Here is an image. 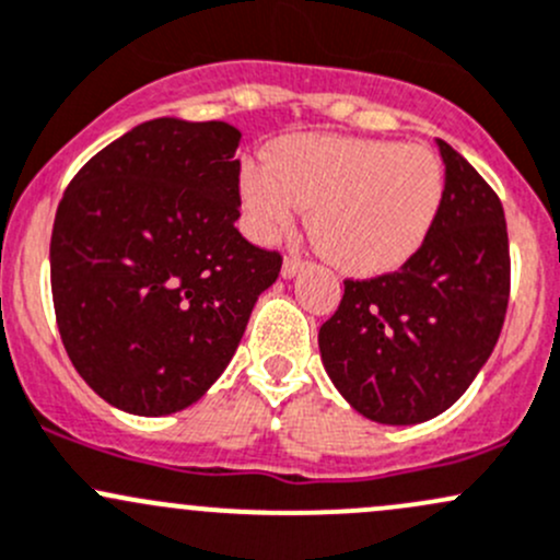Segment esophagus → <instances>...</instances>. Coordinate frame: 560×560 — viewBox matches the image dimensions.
<instances>
[{
    "instance_id": "34e87169",
    "label": "esophagus",
    "mask_w": 560,
    "mask_h": 560,
    "mask_svg": "<svg viewBox=\"0 0 560 560\" xmlns=\"http://www.w3.org/2000/svg\"><path fill=\"white\" fill-rule=\"evenodd\" d=\"M300 268H303V260H300L298 255H287L284 262H281V276H284V279H292Z\"/></svg>"
}]
</instances>
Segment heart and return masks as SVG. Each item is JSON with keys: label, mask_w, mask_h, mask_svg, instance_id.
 Instances as JSON below:
<instances>
[{"label": "heart", "mask_w": 560, "mask_h": 560, "mask_svg": "<svg viewBox=\"0 0 560 560\" xmlns=\"http://www.w3.org/2000/svg\"><path fill=\"white\" fill-rule=\"evenodd\" d=\"M445 198V166L423 144L300 133L270 161L241 168V206L257 238H270L311 209V233L351 276L405 265L432 231Z\"/></svg>", "instance_id": "b5f03b06"}]
</instances>
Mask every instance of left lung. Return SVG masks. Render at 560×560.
<instances>
[{
    "label": "left lung",
    "mask_w": 560,
    "mask_h": 560,
    "mask_svg": "<svg viewBox=\"0 0 560 560\" xmlns=\"http://www.w3.org/2000/svg\"><path fill=\"white\" fill-rule=\"evenodd\" d=\"M445 198L421 249L392 273L346 279L319 329L329 378L364 419L448 410L491 357L510 303V238L493 187L440 139Z\"/></svg>",
    "instance_id": "8db88e82"
}]
</instances>
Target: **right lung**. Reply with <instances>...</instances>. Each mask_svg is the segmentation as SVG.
<instances>
[{
  "label": "right lung",
  "instance_id": "obj_1",
  "mask_svg": "<svg viewBox=\"0 0 560 560\" xmlns=\"http://www.w3.org/2000/svg\"><path fill=\"white\" fill-rule=\"evenodd\" d=\"M241 133L158 117L74 174L50 235V290L74 370L115 408L168 416L228 368L281 270L235 228Z\"/></svg>",
  "mask_w": 560,
  "mask_h": 560
}]
</instances>
